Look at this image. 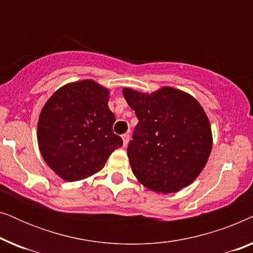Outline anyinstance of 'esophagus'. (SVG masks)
<instances>
[{
    "label": "esophagus",
    "mask_w": 253,
    "mask_h": 253,
    "mask_svg": "<svg viewBox=\"0 0 253 253\" xmlns=\"http://www.w3.org/2000/svg\"><path fill=\"white\" fill-rule=\"evenodd\" d=\"M129 138H130V134H129V133H124V134H122L123 146H126L127 143H129Z\"/></svg>",
    "instance_id": "obj_1"
}]
</instances>
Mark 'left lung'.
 Returning <instances> with one entry per match:
<instances>
[{
	"instance_id": "left-lung-1",
	"label": "left lung",
	"mask_w": 253,
	"mask_h": 253,
	"mask_svg": "<svg viewBox=\"0 0 253 253\" xmlns=\"http://www.w3.org/2000/svg\"><path fill=\"white\" fill-rule=\"evenodd\" d=\"M123 95L138 119L127 145L138 181L159 193L191 184L212 150V131L203 107L193 96L172 87L152 94L124 88Z\"/></svg>"
}]
</instances>
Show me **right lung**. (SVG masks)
Here are the masks:
<instances>
[{
    "instance_id": "right-lung-1",
    "label": "right lung",
    "mask_w": 253,
    "mask_h": 253,
    "mask_svg": "<svg viewBox=\"0 0 253 253\" xmlns=\"http://www.w3.org/2000/svg\"><path fill=\"white\" fill-rule=\"evenodd\" d=\"M109 91L93 81L57 89L41 110L38 143L46 164L68 182L101 170L114 150L123 145L114 133L115 115Z\"/></svg>"
}]
</instances>
